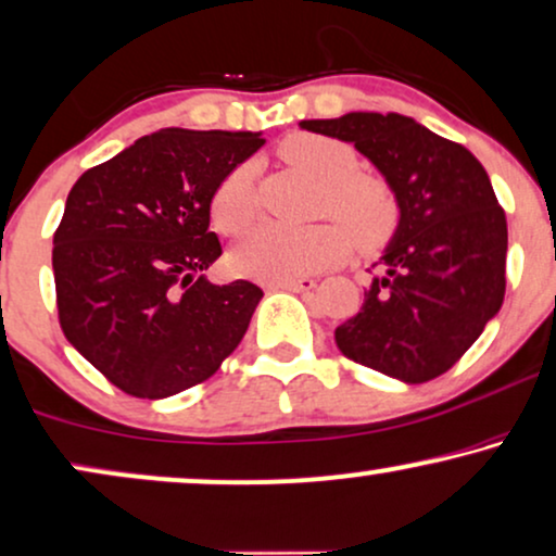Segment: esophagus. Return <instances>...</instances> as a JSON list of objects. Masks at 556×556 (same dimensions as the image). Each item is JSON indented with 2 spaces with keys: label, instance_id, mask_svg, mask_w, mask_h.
Returning <instances> with one entry per match:
<instances>
[{
  "label": "esophagus",
  "instance_id": "1",
  "mask_svg": "<svg viewBox=\"0 0 556 556\" xmlns=\"http://www.w3.org/2000/svg\"><path fill=\"white\" fill-rule=\"evenodd\" d=\"M271 287H277V290H290V292L307 294V292L315 290V279L302 277V279H290V282H277V285H271Z\"/></svg>",
  "mask_w": 556,
  "mask_h": 556
}]
</instances>
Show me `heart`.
I'll return each mask as SVG.
<instances>
[{"mask_svg":"<svg viewBox=\"0 0 556 556\" xmlns=\"http://www.w3.org/2000/svg\"><path fill=\"white\" fill-rule=\"evenodd\" d=\"M282 156L320 181L318 213L339 223L313 228L262 226L230 254L238 274L258 282H290L339 264L351 241L362 251H375L390 241L400 223L397 197L384 179L359 172V156L349 143L318 132H294L282 143ZM254 164H238L217 185L210 217L220 233L238 236L254 223Z\"/></svg>","mask_w":556,"mask_h":556,"instance_id":"obj_1","label":"heart"}]
</instances>
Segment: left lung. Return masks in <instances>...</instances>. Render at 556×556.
Here are the masks:
<instances>
[{
	"mask_svg": "<svg viewBox=\"0 0 556 556\" xmlns=\"http://www.w3.org/2000/svg\"><path fill=\"white\" fill-rule=\"evenodd\" d=\"M300 128L354 143L400 205L362 311L336 328V346L407 384L444 375L503 305L508 223L488 172L465 146L397 112Z\"/></svg>",
	"mask_w": 556,
	"mask_h": 556,
	"instance_id": "obj_1",
	"label": "left lung"
}]
</instances>
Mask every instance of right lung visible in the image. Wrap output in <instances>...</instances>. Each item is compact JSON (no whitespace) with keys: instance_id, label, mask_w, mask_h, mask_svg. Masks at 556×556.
I'll return each mask as SVG.
<instances>
[{"instance_id":"1","label":"right lung","mask_w":556,"mask_h":556,"mask_svg":"<svg viewBox=\"0 0 556 556\" xmlns=\"http://www.w3.org/2000/svg\"><path fill=\"white\" fill-rule=\"evenodd\" d=\"M258 132L166 128L87 168L53 233L59 320L115 388L161 400L213 377L241 343L262 287L213 285L217 185Z\"/></svg>"}]
</instances>
